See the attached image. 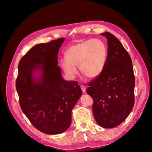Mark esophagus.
I'll return each mask as SVG.
<instances>
[{
	"mask_svg": "<svg viewBox=\"0 0 152 152\" xmlns=\"http://www.w3.org/2000/svg\"><path fill=\"white\" fill-rule=\"evenodd\" d=\"M81 88L82 90V92L83 93H85L86 92V86L84 85H81Z\"/></svg>",
	"mask_w": 152,
	"mask_h": 152,
	"instance_id": "obj_1",
	"label": "esophagus"
}]
</instances>
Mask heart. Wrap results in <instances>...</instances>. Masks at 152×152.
I'll return each instance as SVG.
<instances>
[{"instance_id": "heart-1", "label": "heart", "mask_w": 152, "mask_h": 152, "mask_svg": "<svg viewBox=\"0 0 152 152\" xmlns=\"http://www.w3.org/2000/svg\"><path fill=\"white\" fill-rule=\"evenodd\" d=\"M61 60V66L70 77L77 75L76 67L82 75L94 79L100 76L105 68L107 58V47L100 39H89L71 46Z\"/></svg>"}]
</instances>
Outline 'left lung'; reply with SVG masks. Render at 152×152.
I'll use <instances>...</instances> for the list:
<instances>
[{"label": "left lung", "mask_w": 152, "mask_h": 152, "mask_svg": "<svg viewBox=\"0 0 152 152\" xmlns=\"http://www.w3.org/2000/svg\"><path fill=\"white\" fill-rule=\"evenodd\" d=\"M107 38V58L101 75L88 83L86 93L92 97L93 114L103 128L122 124L134 104L132 62L122 43L110 32L101 34Z\"/></svg>", "instance_id": "obj_1"}]
</instances>
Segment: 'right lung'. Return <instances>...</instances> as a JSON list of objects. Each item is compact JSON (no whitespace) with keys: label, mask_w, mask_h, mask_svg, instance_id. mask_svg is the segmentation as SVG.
Returning <instances> with one entry per match:
<instances>
[{"label":"right lung","mask_w":152,"mask_h":152,"mask_svg":"<svg viewBox=\"0 0 152 152\" xmlns=\"http://www.w3.org/2000/svg\"><path fill=\"white\" fill-rule=\"evenodd\" d=\"M64 40L34 46L18 64L16 88L21 109L34 127L47 134L69 129L72 110L82 94L77 82L63 79L58 66L57 55Z\"/></svg>","instance_id":"add662e5"}]
</instances>
